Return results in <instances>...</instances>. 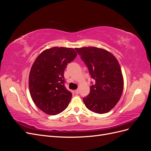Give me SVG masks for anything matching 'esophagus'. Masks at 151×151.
I'll list each match as a JSON object with an SVG mask.
<instances>
[{"mask_svg":"<svg viewBox=\"0 0 151 151\" xmlns=\"http://www.w3.org/2000/svg\"><path fill=\"white\" fill-rule=\"evenodd\" d=\"M75 93L76 94H79V89H77L75 91Z\"/></svg>","mask_w":151,"mask_h":151,"instance_id":"esophagus-1","label":"esophagus"}]
</instances>
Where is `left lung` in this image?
<instances>
[{"label": "left lung", "instance_id": "obj_1", "mask_svg": "<svg viewBox=\"0 0 151 151\" xmlns=\"http://www.w3.org/2000/svg\"><path fill=\"white\" fill-rule=\"evenodd\" d=\"M88 68L95 84L83 98L87 108L103 114L112 109L119 101L123 90V77L115 57L107 50L94 47L76 48Z\"/></svg>", "mask_w": 151, "mask_h": 151}]
</instances>
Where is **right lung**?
I'll return each instance as SVG.
<instances>
[{"label": "right lung", "mask_w": 151, "mask_h": 151, "mask_svg": "<svg viewBox=\"0 0 151 151\" xmlns=\"http://www.w3.org/2000/svg\"><path fill=\"white\" fill-rule=\"evenodd\" d=\"M77 56L72 48L55 47L44 50L36 58L29 76L32 99L40 109L50 115L67 108L72 93L64 86V70Z\"/></svg>", "instance_id": "obj_1"}]
</instances>
